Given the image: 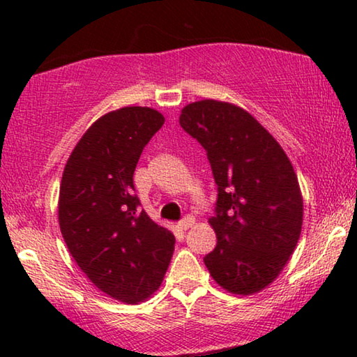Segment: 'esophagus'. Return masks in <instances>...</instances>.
<instances>
[{
	"mask_svg": "<svg viewBox=\"0 0 357 357\" xmlns=\"http://www.w3.org/2000/svg\"><path fill=\"white\" fill-rule=\"evenodd\" d=\"M193 224H195V218L193 216H185L182 221L178 222V227L182 229V231H187V229L193 227Z\"/></svg>",
	"mask_w": 357,
	"mask_h": 357,
	"instance_id": "obj_1",
	"label": "esophagus"
}]
</instances>
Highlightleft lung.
Returning a JSON list of instances; mask_svg holds the SVG:
<instances>
[{
	"label": "left lung",
	"mask_w": 357,
	"mask_h": 357,
	"mask_svg": "<svg viewBox=\"0 0 357 357\" xmlns=\"http://www.w3.org/2000/svg\"><path fill=\"white\" fill-rule=\"evenodd\" d=\"M180 126L206 151L218 199L209 219L218 245L203 258L232 294H255L278 278L299 241L304 203L291 160L241 107L213 99L183 107Z\"/></svg>",
	"instance_id": "left-lung-1"
}]
</instances>
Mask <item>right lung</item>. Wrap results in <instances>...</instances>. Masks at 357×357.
Instances as JSON below:
<instances>
[{
    "instance_id": "right-lung-1",
    "label": "right lung",
    "mask_w": 357,
    "mask_h": 357,
    "mask_svg": "<svg viewBox=\"0 0 357 357\" xmlns=\"http://www.w3.org/2000/svg\"><path fill=\"white\" fill-rule=\"evenodd\" d=\"M149 107L109 112L82 135L63 170L58 221L68 250L102 292L136 304L158 291L175 237L141 209L133 174L164 125Z\"/></svg>"
}]
</instances>
